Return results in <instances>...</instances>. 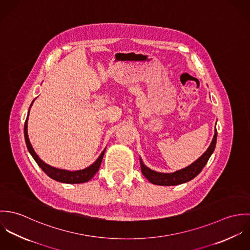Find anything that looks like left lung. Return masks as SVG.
Instances as JSON below:
<instances>
[{
    "label": "left lung",
    "mask_w": 250,
    "mask_h": 250,
    "mask_svg": "<svg viewBox=\"0 0 250 250\" xmlns=\"http://www.w3.org/2000/svg\"><path fill=\"white\" fill-rule=\"evenodd\" d=\"M216 138H217V132L216 129L214 130V136L211 145L207 149V151L193 164L190 166L187 167L184 169L178 170L174 173H160L156 172L154 170H151L147 167H145L142 162V172L143 175L147 178L149 182L155 185H160V186H175V185H180L183 183H186L188 181H190L191 179L196 177L203 167L206 166L208 160L210 159L211 155L214 152V147L216 144Z\"/></svg>",
    "instance_id": "obj_1"
}]
</instances>
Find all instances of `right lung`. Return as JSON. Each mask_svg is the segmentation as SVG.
I'll return each instance as SVG.
<instances>
[{
    "instance_id": "add662e5",
    "label": "right lung",
    "mask_w": 250,
    "mask_h": 250,
    "mask_svg": "<svg viewBox=\"0 0 250 250\" xmlns=\"http://www.w3.org/2000/svg\"><path fill=\"white\" fill-rule=\"evenodd\" d=\"M33 103H34V101H33ZM33 103L31 104V107H32ZM29 111H30V109H29ZM28 116H29V114H28ZM28 116L26 118L25 126H24V136H25V141H26L28 150L31 153V155L33 156V158L35 159L37 165L40 167V168L50 178L54 179L58 182L66 183V184H80V183H85V182L89 181L95 175V173L98 171V169L100 167V165L102 163V160H103L104 153H105L106 149L101 153V155L99 156V158L96 160V162L94 164H92L90 167H88L84 169L78 170V171H68V170L59 169V168L53 167L45 164L42 160H40L38 158V156L36 155L35 150L33 149V146L30 143V140H29V137H28V129H27V127H28Z\"/></svg>"
}]
</instances>
